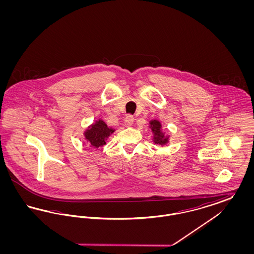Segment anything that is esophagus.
Segmentation results:
<instances>
[{
	"label": "esophagus",
	"mask_w": 254,
	"mask_h": 254,
	"mask_svg": "<svg viewBox=\"0 0 254 254\" xmlns=\"http://www.w3.org/2000/svg\"><path fill=\"white\" fill-rule=\"evenodd\" d=\"M125 121H126V124H127L128 127H131L133 125V123H134V117H133L132 115H127V116L126 117Z\"/></svg>",
	"instance_id": "esophagus-1"
}]
</instances>
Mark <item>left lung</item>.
<instances>
[{"mask_svg": "<svg viewBox=\"0 0 254 254\" xmlns=\"http://www.w3.org/2000/svg\"><path fill=\"white\" fill-rule=\"evenodd\" d=\"M149 128L151 132L153 133V142L154 144L160 145H167L169 143V136L166 135L165 131H163L162 124L158 120H151L149 122Z\"/></svg>", "mask_w": 254, "mask_h": 254, "instance_id": "8db88e82", "label": "left lung"}]
</instances>
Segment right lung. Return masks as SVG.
Here are the masks:
<instances>
[{
    "label": "right lung",
    "mask_w": 254,
    "mask_h": 254,
    "mask_svg": "<svg viewBox=\"0 0 254 254\" xmlns=\"http://www.w3.org/2000/svg\"><path fill=\"white\" fill-rule=\"evenodd\" d=\"M114 131V128L109 127L105 122L100 119L86 128L84 136L86 142L90 145V147L98 148L106 145L107 139Z\"/></svg>",
    "instance_id": "obj_1"
}]
</instances>
